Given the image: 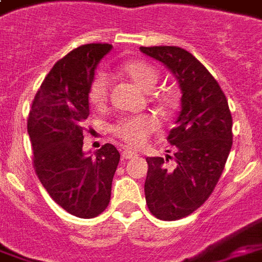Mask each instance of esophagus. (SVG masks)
<instances>
[{
	"label": "esophagus",
	"instance_id": "esophagus-1",
	"mask_svg": "<svg viewBox=\"0 0 262 262\" xmlns=\"http://www.w3.org/2000/svg\"><path fill=\"white\" fill-rule=\"evenodd\" d=\"M135 156H138V154H137V152H134V150L124 149L123 152H121V158H123V159H133V158H135Z\"/></svg>",
	"mask_w": 262,
	"mask_h": 262
}]
</instances>
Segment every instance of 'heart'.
I'll return each mask as SVG.
<instances>
[{"label": "heart", "instance_id": "b5f03b06", "mask_svg": "<svg viewBox=\"0 0 262 262\" xmlns=\"http://www.w3.org/2000/svg\"><path fill=\"white\" fill-rule=\"evenodd\" d=\"M121 72L127 75L131 81L138 85L142 91H152L159 79V71L154 66H150L144 61H129L121 67ZM108 95V82L103 72L95 75L93 81L88 89V100L92 107L100 108L104 106ZM163 104H169L170 100L167 97H162ZM156 120L149 114L142 116H131V117L121 118L114 127L113 133L118 138L129 146H141L146 142L150 134L156 129Z\"/></svg>", "mask_w": 262, "mask_h": 262}]
</instances>
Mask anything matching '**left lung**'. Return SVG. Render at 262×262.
Segmentation results:
<instances>
[{"instance_id": "obj_1", "label": "left lung", "mask_w": 262, "mask_h": 262, "mask_svg": "<svg viewBox=\"0 0 262 262\" xmlns=\"http://www.w3.org/2000/svg\"><path fill=\"white\" fill-rule=\"evenodd\" d=\"M170 71L181 91V110L167 135L174 148L165 158H146L145 198L152 215L176 221L211 195L232 149V114L216 79L195 57L174 46L139 47Z\"/></svg>"}]
</instances>
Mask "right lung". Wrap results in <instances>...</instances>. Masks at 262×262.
Segmentation results:
<instances>
[{"label": "right lung", "instance_id": "right-lung-1", "mask_svg": "<svg viewBox=\"0 0 262 262\" xmlns=\"http://www.w3.org/2000/svg\"><path fill=\"white\" fill-rule=\"evenodd\" d=\"M110 45H85L55 62L34 97L28 133L34 169L50 196L71 215L97 216L107 208L120 154L112 144L83 152L88 89Z\"/></svg>", "mask_w": 262, "mask_h": 262}]
</instances>
